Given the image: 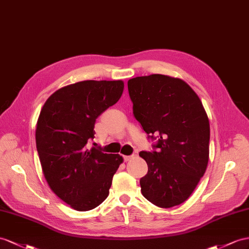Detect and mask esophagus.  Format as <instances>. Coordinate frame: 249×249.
<instances>
[{
  "label": "esophagus",
  "instance_id": "34e87169",
  "mask_svg": "<svg viewBox=\"0 0 249 249\" xmlns=\"http://www.w3.org/2000/svg\"><path fill=\"white\" fill-rule=\"evenodd\" d=\"M137 155H131V156H124V161L125 162H128L129 160H131V159H133V158H135Z\"/></svg>",
  "mask_w": 249,
  "mask_h": 249
}]
</instances>
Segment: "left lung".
<instances>
[{
	"mask_svg": "<svg viewBox=\"0 0 249 249\" xmlns=\"http://www.w3.org/2000/svg\"><path fill=\"white\" fill-rule=\"evenodd\" d=\"M133 116L152 151H141L148 173L141 178L142 195L169 208L185 202L205 174L209 158V121L202 102L187 83L164 74L128 81Z\"/></svg>",
	"mask_w": 249,
	"mask_h": 249,
	"instance_id": "obj_1",
	"label": "left lung"
}]
</instances>
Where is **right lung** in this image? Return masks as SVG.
I'll use <instances>...</instances> for the list:
<instances>
[{"label": "right lung", "instance_id": "obj_1", "mask_svg": "<svg viewBox=\"0 0 249 249\" xmlns=\"http://www.w3.org/2000/svg\"><path fill=\"white\" fill-rule=\"evenodd\" d=\"M123 81H83L47 99L37 119L36 150L49 187L73 209L87 212L109 194L123 158L87 144L95 120L122 95Z\"/></svg>", "mask_w": 249, "mask_h": 249}]
</instances>
